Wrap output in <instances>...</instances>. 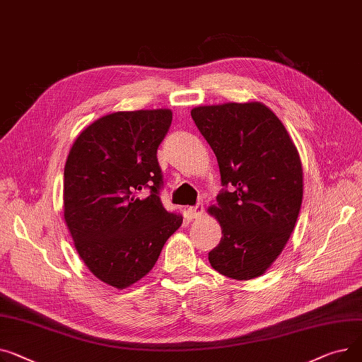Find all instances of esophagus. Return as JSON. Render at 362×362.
I'll list each match as a JSON object with an SVG mask.
<instances>
[{
  "label": "esophagus",
  "mask_w": 362,
  "mask_h": 362,
  "mask_svg": "<svg viewBox=\"0 0 362 362\" xmlns=\"http://www.w3.org/2000/svg\"><path fill=\"white\" fill-rule=\"evenodd\" d=\"M203 211H204V207H203V203H199L193 207H188L187 209V214L191 219H199L203 216Z\"/></svg>",
  "instance_id": "1"
}]
</instances>
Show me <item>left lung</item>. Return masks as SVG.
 Segmentation results:
<instances>
[{"label":"left lung","instance_id":"8db88e82","mask_svg":"<svg viewBox=\"0 0 362 362\" xmlns=\"http://www.w3.org/2000/svg\"><path fill=\"white\" fill-rule=\"evenodd\" d=\"M199 132L216 155L222 191L216 206L222 238L209 252L230 279L262 276L285 248L303 203V166L285 125L260 102L197 106Z\"/></svg>","mask_w":362,"mask_h":362}]
</instances>
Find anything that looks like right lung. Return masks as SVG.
<instances>
[{"label":"right lung","mask_w":362,"mask_h":362,"mask_svg":"<svg viewBox=\"0 0 362 362\" xmlns=\"http://www.w3.org/2000/svg\"><path fill=\"white\" fill-rule=\"evenodd\" d=\"M171 122L169 110L105 115L78 134L64 168V219L74 247L98 279L118 289L152 270L182 223L159 197L156 153Z\"/></svg>","instance_id":"add662e5"}]
</instances>
